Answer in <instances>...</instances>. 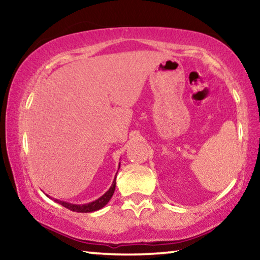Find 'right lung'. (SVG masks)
<instances>
[{"mask_svg":"<svg viewBox=\"0 0 260 260\" xmlns=\"http://www.w3.org/2000/svg\"><path fill=\"white\" fill-rule=\"evenodd\" d=\"M120 167V165H119ZM114 189H116V178H114L112 186L110 187L109 190L104 193L103 196H101L100 199H98L91 203H87V204H82V205H77V204H71L68 203V202H63L59 200H55V202L59 203L60 205H63L64 208H67L69 210L73 211V212H82V213H87V212H94V211H98L100 209H102L104 205L108 204V202L111 200V197L114 192ZM48 196V195H47Z\"/></svg>","mask_w":260,"mask_h":260,"instance_id":"right-lung-1","label":"right lung"}]
</instances>
